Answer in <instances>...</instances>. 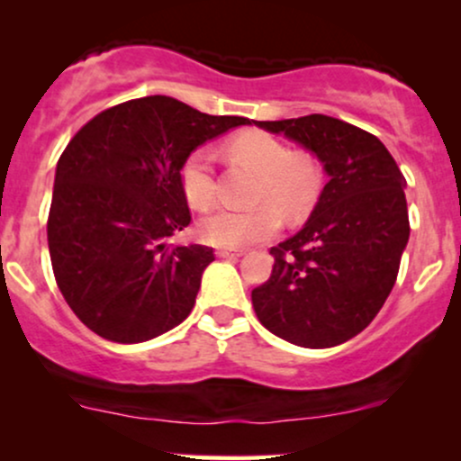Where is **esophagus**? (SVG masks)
<instances>
[{"instance_id":"1","label":"esophagus","mask_w":461,"mask_h":461,"mask_svg":"<svg viewBox=\"0 0 461 461\" xmlns=\"http://www.w3.org/2000/svg\"><path fill=\"white\" fill-rule=\"evenodd\" d=\"M242 249H231V247H219L216 249V256L219 258H240L242 256Z\"/></svg>"}]
</instances>
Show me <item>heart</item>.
Here are the masks:
<instances>
[{"label":"heart","mask_w":461,"mask_h":461,"mask_svg":"<svg viewBox=\"0 0 461 461\" xmlns=\"http://www.w3.org/2000/svg\"><path fill=\"white\" fill-rule=\"evenodd\" d=\"M225 158L256 173L253 201H264L256 208H221L203 216L199 234L203 240L221 247H247L262 242L277 231L284 214L301 216L319 199L325 171L314 153L293 149L282 140L260 130L240 131L223 145ZM184 197L193 208H208L216 197L212 160L205 151H193L179 168ZM277 204L276 209L274 205Z\"/></svg>","instance_id":"obj_1"}]
</instances>
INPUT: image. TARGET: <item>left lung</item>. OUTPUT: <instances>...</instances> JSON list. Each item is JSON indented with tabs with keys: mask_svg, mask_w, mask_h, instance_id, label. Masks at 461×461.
I'll return each mask as SVG.
<instances>
[{
	"mask_svg": "<svg viewBox=\"0 0 461 461\" xmlns=\"http://www.w3.org/2000/svg\"><path fill=\"white\" fill-rule=\"evenodd\" d=\"M316 153L330 182L314 212L271 249L273 273L251 290L258 321L305 348L366 330L388 299L410 238L405 177L377 136L325 114L258 121Z\"/></svg>",
	"mask_w": 461,
	"mask_h": 461,
	"instance_id": "obj_1",
	"label": "left lung"
}]
</instances>
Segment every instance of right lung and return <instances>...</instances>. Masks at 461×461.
<instances>
[{
    "mask_svg": "<svg viewBox=\"0 0 461 461\" xmlns=\"http://www.w3.org/2000/svg\"><path fill=\"white\" fill-rule=\"evenodd\" d=\"M247 123L151 95L104 110L68 140L47 242L58 288L88 330L134 345L190 314L214 253L167 245L190 223L179 168L205 140Z\"/></svg>",
    "mask_w": 461,
    "mask_h": 461,
    "instance_id": "add662e5",
    "label": "right lung"
}]
</instances>
